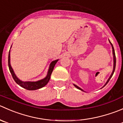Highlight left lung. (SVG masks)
Here are the masks:
<instances>
[{"label": "left lung", "mask_w": 123, "mask_h": 123, "mask_svg": "<svg viewBox=\"0 0 123 123\" xmlns=\"http://www.w3.org/2000/svg\"><path fill=\"white\" fill-rule=\"evenodd\" d=\"M109 43H111V46H112V54H113V61H114V65H113V70H112V73H111V75H110V76H109V78H108V80H107V81H106V82L105 83V84L104 85V86H103V87H104L105 86H106V85L107 84H108V82H109V80H110V79L111 78V77L112 76V75H113V74H114V71H115V66H116V57H115V51H114V47H113V45H112V44L111 43V41H109ZM74 86H75V87H76V88H77L78 89H79V90H81V91H82V92H84V91L82 89V88H80V87H79L78 86H76V85H75V84H74ZM102 87V88H103Z\"/></svg>", "instance_id": "left-lung-1"}]
</instances>
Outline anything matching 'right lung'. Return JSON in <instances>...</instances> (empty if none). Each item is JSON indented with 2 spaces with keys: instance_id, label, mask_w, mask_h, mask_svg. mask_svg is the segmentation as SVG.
Instances as JSON below:
<instances>
[{
  "instance_id": "add662e5",
  "label": "right lung",
  "mask_w": 123,
  "mask_h": 123,
  "mask_svg": "<svg viewBox=\"0 0 123 123\" xmlns=\"http://www.w3.org/2000/svg\"><path fill=\"white\" fill-rule=\"evenodd\" d=\"M10 60V50H9V55H8V66H9V71H10L11 74L14 81L16 82V83L17 84H18L19 86H21V87H23V88H25V89L28 90H37L39 89V88H42V87L45 86L46 85L48 84L49 80H50L51 75L52 72H53V69H54V66H55L57 62L59 61V59L54 60V61H53L50 63L49 68H48L47 76H46L44 78L42 79V80H40L37 81H21V80H20V79L17 76V75H15V72H14V70H13L11 65Z\"/></svg>"
}]
</instances>
